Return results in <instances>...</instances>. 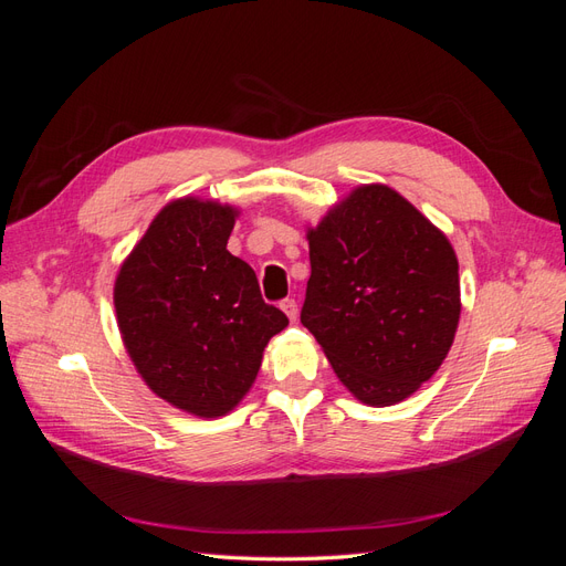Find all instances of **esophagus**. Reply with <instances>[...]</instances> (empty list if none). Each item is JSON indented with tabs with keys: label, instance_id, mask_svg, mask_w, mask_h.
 <instances>
[{
	"label": "esophagus",
	"instance_id": "34e87169",
	"mask_svg": "<svg viewBox=\"0 0 566 566\" xmlns=\"http://www.w3.org/2000/svg\"><path fill=\"white\" fill-rule=\"evenodd\" d=\"M281 310L285 312V316H287L290 321H297V302H295L293 297L283 300V302H281Z\"/></svg>",
	"mask_w": 566,
	"mask_h": 566
}]
</instances>
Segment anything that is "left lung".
Segmentation results:
<instances>
[{"label": "left lung", "mask_w": 566, "mask_h": 566, "mask_svg": "<svg viewBox=\"0 0 566 566\" xmlns=\"http://www.w3.org/2000/svg\"><path fill=\"white\" fill-rule=\"evenodd\" d=\"M302 325L358 401L394 406L447 358L460 318L458 256L430 219L366 184L306 231Z\"/></svg>", "instance_id": "8db88e82"}]
</instances>
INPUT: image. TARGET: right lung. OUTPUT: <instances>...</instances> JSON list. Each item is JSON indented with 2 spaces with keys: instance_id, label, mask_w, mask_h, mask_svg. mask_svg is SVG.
<instances>
[{
  "instance_id": "1",
  "label": "right lung",
  "mask_w": 566,
  "mask_h": 566,
  "mask_svg": "<svg viewBox=\"0 0 566 566\" xmlns=\"http://www.w3.org/2000/svg\"><path fill=\"white\" fill-rule=\"evenodd\" d=\"M238 210L167 202L115 279L125 349L160 399L198 418L233 410L287 316L262 300L254 271L227 250Z\"/></svg>"
}]
</instances>
